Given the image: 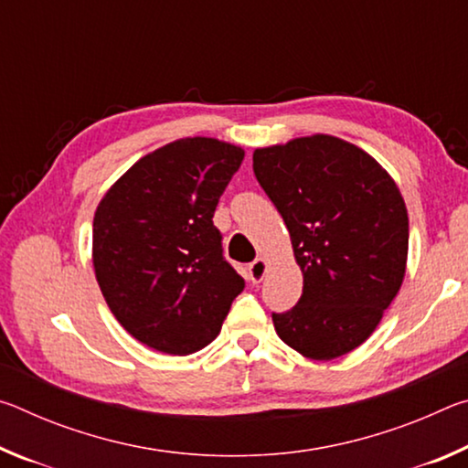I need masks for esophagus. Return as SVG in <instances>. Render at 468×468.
<instances>
[{
    "instance_id": "obj_1",
    "label": "esophagus",
    "mask_w": 468,
    "mask_h": 468,
    "mask_svg": "<svg viewBox=\"0 0 468 468\" xmlns=\"http://www.w3.org/2000/svg\"><path fill=\"white\" fill-rule=\"evenodd\" d=\"M264 274H266V260L258 258V260H253V262L248 266V276H250V281H251L253 284L262 282Z\"/></svg>"
}]
</instances>
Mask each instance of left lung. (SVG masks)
Instances as JSON below:
<instances>
[{"mask_svg": "<svg viewBox=\"0 0 468 468\" xmlns=\"http://www.w3.org/2000/svg\"><path fill=\"white\" fill-rule=\"evenodd\" d=\"M253 176L282 217L303 292L274 330L303 357L346 355L382 320L405 279L407 206L392 177L335 136L291 140L253 153Z\"/></svg>", "mask_w": 468, "mask_h": 468, "instance_id": "obj_1", "label": "left lung"}]
</instances>
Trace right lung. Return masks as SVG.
<instances>
[{
    "label": "right lung",
    "mask_w": 468,
    "mask_h": 468,
    "mask_svg": "<svg viewBox=\"0 0 468 468\" xmlns=\"http://www.w3.org/2000/svg\"><path fill=\"white\" fill-rule=\"evenodd\" d=\"M241 161L239 146L215 138L171 142L140 158L94 212L92 264L102 297L154 351H200L243 291L212 223Z\"/></svg>",
    "instance_id": "1"
}]
</instances>
